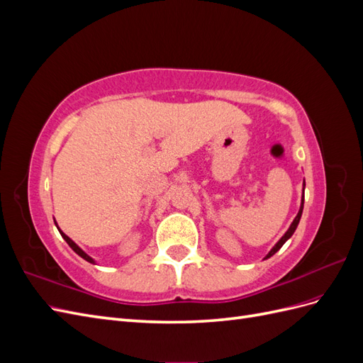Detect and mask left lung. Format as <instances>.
<instances>
[{"mask_svg": "<svg viewBox=\"0 0 363 363\" xmlns=\"http://www.w3.org/2000/svg\"><path fill=\"white\" fill-rule=\"evenodd\" d=\"M303 194H304V188H303ZM303 206H304V195H303V200H301V207H300V211H298V213H296V216H295V219L292 221V224H291V227L288 228V232L284 233L283 236H281V239L279 240V242L272 247V250L268 252L267 255V257L265 259H268V257H271L272 255H276V252L283 247V244L286 242V240L294 235V232H295V228H296V225H298V223H300V218H301V213H303Z\"/></svg>", "mask_w": 363, "mask_h": 363, "instance_id": "left-lung-1", "label": "left lung"}]
</instances>
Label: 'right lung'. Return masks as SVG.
Listing matches in <instances>:
<instances>
[{"label": "right lung", "mask_w": 363, "mask_h": 363, "mask_svg": "<svg viewBox=\"0 0 363 363\" xmlns=\"http://www.w3.org/2000/svg\"><path fill=\"white\" fill-rule=\"evenodd\" d=\"M54 223H56V221H54ZM56 225H57V224H56ZM57 228H59V227H57ZM59 232H60L62 238H63L65 240H67V244H68V245H69V247H71V248H72V250H74V251L77 252V255H79L80 257H83V259H84V260H87V262H91V263H95V260H94V259H92L91 256H87V255H86V252H84V251H83V250H82V248H80L79 245H77V244L74 242V240H72V239H69V238H68L67 235H65V233L62 232V230H60V228H59Z\"/></svg>", "instance_id": "add662e5"}]
</instances>
